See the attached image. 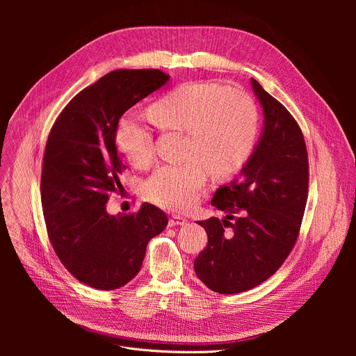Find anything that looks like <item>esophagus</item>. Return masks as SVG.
Wrapping results in <instances>:
<instances>
[{
  "label": "esophagus",
  "mask_w": 356,
  "mask_h": 356,
  "mask_svg": "<svg viewBox=\"0 0 356 356\" xmlns=\"http://www.w3.org/2000/svg\"><path fill=\"white\" fill-rule=\"evenodd\" d=\"M187 222L186 218L180 217V216H172L169 218V227H176V225H184Z\"/></svg>",
  "instance_id": "1"
}]
</instances>
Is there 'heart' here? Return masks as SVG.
<instances>
[{
	"instance_id": "obj_1",
	"label": "heart",
	"mask_w": 356,
	"mask_h": 356,
	"mask_svg": "<svg viewBox=\"0 0 356 356\" xmlns=\"http://www.w3.org/2000/svg\"><path fill=\"white\" fill-rule=\"evenodd\" d=\"M162 131L186 134L180 166L159 168L145 183L146 197L169 210H186L206 183L235 175L249 159L258 135V114L250 97L216 81H188L175 87L147 110ZM117 143L128 161L145 168L154 159V138L145 127L125 121Z\"/></svg>"
}]
</instances>
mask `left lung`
<instances>
[{"label": "left lung", "instance_id": "obj_1", "mask_svg": "<svg viewBox=\"0 0 356 356\" xmlns=\"http://www.w3.org/2000/svg\"><path fill=\"white\" fill-rule=\"evenodd\" d=\"M250 86L264 113L261 136L238 176L214 193L211 204L225 218L197 221L209 243L194 270L220 294L253 289L282 266L307 202L309 162L301 129L257 80Z\"/></svg>", "mask_w": 356, "mask_h": 356}]
</instances>
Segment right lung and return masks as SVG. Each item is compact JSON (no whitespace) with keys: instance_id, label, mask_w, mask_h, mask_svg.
I'll list each match as a JSON object with an SVG mask.
<instances>
[{"instance_id":"add662e5","label":"right lung","mask_w":356,"mask_h":356,"mask_svg":"<svg viewBox=\"0 0 356 356\" xmlns=\"http://www.w3.org/2000/svg\"><path fill=\"white\" fill-rule=\"evenodd\" d=\"M168 81L156 69L111 72L80 91L49 134L40 179L46 229L66 269L94 289L114 290L131 282L147 242L169 222L149 202L136 214L107 213L127 169L115 140L118 121Z\"/></svg>"}]
</instances>
